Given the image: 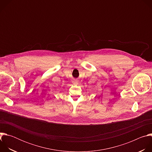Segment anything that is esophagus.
Listing matches in <instances>:
<instances>
[{
  "instance_id": "34e87169",
  "label": "esophagus",
  "mask_w": 152,
  "mask_h": 152,
  "mask_svg": "<svg viewBox=\"0 0 152 152\" xmlns=\"http://www.w3.org/2000/svg\"><path fill=\"white\" fill-rule=\"evenodd\" d=\"M73 82L76 83H77V80H73Z\"/></svg>"
}]
</instances>
